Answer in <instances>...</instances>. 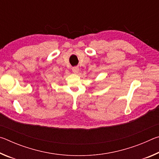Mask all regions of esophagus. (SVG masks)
I'll return each instance as SVG.
<instances>
[{
    "mask_svg": "<svg viewBox=\"0 0 159 159\" xmlns=\"http://www.w3.org/2000/svg\"><path fill=\"white\" fill-rule=\"evenodd\" d=\"M79 71V66H74L72 68V71L74 72V73H78Z\"/></svg>",
    "mask_w": 159,
    "mask_h": 159,
    "instance_id": "1",
    "label": "esophagus"
}]
</instances>
